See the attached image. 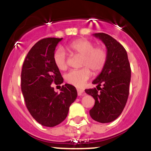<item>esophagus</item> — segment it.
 I'll return each instance as SVG.
<instances>
[{"label": "esophagus", "mask_w": 151, "mask_h": 151, "mask_svg": "<svg viewBox=\"0 0 151 151\" xmlns=\"http://www.w3.org/2000/svg\"><path fill=\"white\" fill-rule=\"evenodd\" d=\"M77 94H78V96H81L82 94L83 93V92H84V91H83V90L80 89V88H77Z\"/></svg>", "instance_id": "1"}]
</instances>
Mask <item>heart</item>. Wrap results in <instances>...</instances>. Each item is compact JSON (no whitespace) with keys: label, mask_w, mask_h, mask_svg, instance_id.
Masks as SVG:
<instances>
[{"label":"heart","mask_w":151,"mask_h":151,"mask_svg":"<svg viewBox=\"0 0 151 151\" xmlns=\"http://www.w3.org/2000/svg\"><path fill=\"white\" fill-rule=\"evenodd\" d=\"M69 48L76 55L82 56L80 69L71 70L65 75V80L68 84L77 88H82L89 80L92 70L99 73L104 68L107 59V53L102 46H94L92 42L80 39L74 41L69 45ZM53 60L58 69L66 70L68 67L66 52L62 48L55 51Z\"/></svg>","instance_id":"b5f03b06"}]
</instances>
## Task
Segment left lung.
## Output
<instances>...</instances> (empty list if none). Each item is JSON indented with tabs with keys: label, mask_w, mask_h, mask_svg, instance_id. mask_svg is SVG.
I'll list each match as a JSON object with an SVG mask.
<instances>
[{
	"label": "left lung",
	"mask_w": 151,
	"mask_h": 151,
	"mask_svg": "<svg viewBox=\"0 0 151 151\" xmlns=\"http://www.w3.org/2000/svg\"><path fill=\"white\" fill-rule=\"evenodd\" d=\"M107 50L106 64L93 81L96 88L85 91L95 99L90 110L94 121L101 123L115 121L122 113L127 102L131 80V67L126 50L118 41L104 33H95Z\"/></svg>",
	"instance_id": "obj_1"
}]
</instances>
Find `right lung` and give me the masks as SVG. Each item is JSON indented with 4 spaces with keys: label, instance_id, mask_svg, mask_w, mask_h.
Returning <instances> with one entry per match:
<instances>
[{
    "label": "right lung",
    "instance_id": "1",
    "mask_svg": "<svg viewBox=\"0 0 151 151\" xmlns=\"http://www.w3.org/2000/svg\"><path fill=\"white\" fill-rule=\"evenodd\" d=\"M58 38H45L28 52L21 72V89L29 112L38 123L53 127L63 122L77 92L69 84L62 85L60 93L52 84L60 85L63 79L53 60Z\"/></svg>",
    "mask_w": 151,
    "mask_h": 151
}]
</instances>
